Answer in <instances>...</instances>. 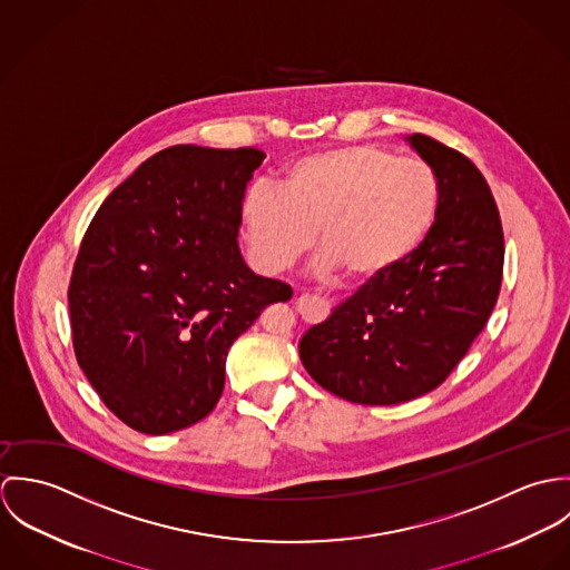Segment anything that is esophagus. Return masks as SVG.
I'll return each mask as SVG.
<instances>
[{
  "mask_svg": "<svg viewBox=\"0 0 570 570\" xmlns=\"http://www.w3.org/2000/svg\"><path fill=\"white\" fill-rule=\"evenodd\" d=\"M296 309L305 321H318L326 314V303L318 296H298L296 298Z\"/></svg>",
  "mask_w": 570,
  "mask_h": 570,
  "instance_id": "obj_1",
  "label": "esophagus"
}]
</instances>
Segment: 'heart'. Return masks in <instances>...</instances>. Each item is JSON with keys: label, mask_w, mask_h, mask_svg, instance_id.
<instances>
[{"label": "heart", "mask_w": 570, "mask_h": 570, "mask_svg": "<svg viewBox=\"0 0 570 570\" xmlns=\"http://www.w3.org/2000/svg\"><path fill=\"white\" fill-rule=\"evenodd\" d=\"M441 206L436 173L375 145H351L289 164L278 190L254 186L242 230L261 269L292 267L321 235L326 267L377 283L428 242Z\"/></svg>", "instance_id": "heart-1"}]
</instances>
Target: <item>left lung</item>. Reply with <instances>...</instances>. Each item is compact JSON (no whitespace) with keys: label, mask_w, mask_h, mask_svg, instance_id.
Returning <instances> with one entry per match:
<instances>
[{"label":"left lung","mask_w":570,"mask_h":570,"mask_svg":"<svg viewBox=\"0 0 570 570\" xmlns=\"http://www.w3.org/2000/svg\"><path fill=\"white\" fill-rule=\"evenodd\" d=\"M406 142L441 186L428 242L298 342L303 366L325 391L364 406L404 404L441 386L488 325L502 281V226L481 170L428 136Z\"/></svg>","instance_id":"left-lung-1"}]
</instances>
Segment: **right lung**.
<instances>
[{
    "mask_svg": "<svg viewBox=\"0 0 570 570\" xmlns=\"http://www.w3.org/2000/svg\"><path fill=\"white\" fill-rule=\"evenodd\" d=\"M258 149L168 147L98 208L82 239L70 321L79 366L120 421L168 434L202 421L226 355L289 285L242 256V204Z\"/></svg>",
    "mask_w": 570,
    "mask_h": 570,
    "instance_id": "obj_1",
    "label": "right lung"
}]
</instances>
